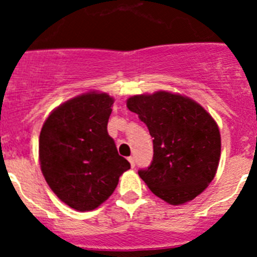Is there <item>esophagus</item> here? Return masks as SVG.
Wrapping results in <instances>:
<instances>
[{"label":"esophagus","mask_w":257,"mask_h":257,"mask_svg":"<svg viewBox=\"0 0 257 257\" xmlns=\"http://www.w3.org/2000/svg\"><path fill=\"white\" fill-rule=\"evenodd\" d=\"M128 162H130V165H131V167H135V158H134V157H128Z\"/></svg>","instance_id":"obj_1"}]
</instances>
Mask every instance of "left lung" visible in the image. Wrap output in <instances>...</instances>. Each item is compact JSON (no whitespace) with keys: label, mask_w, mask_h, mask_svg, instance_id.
<instances>
[{"label":"left lung","mask_w":257,"mask_h":257,"mask_svg":"<svg viewBox=\"0 0 257 257\" xmlns=\"http://www.w3.org/2000/svg\"><path fill=\"white\" fill-rule=\"evenodd\" d=\"M127 108L153 138V161L139 176L170 205L201 194L216 174L221 139L216 122L198 103L183 95L157 91L135 95Z\"/></svg>","instance_id":"8db88e82"}]
</instances>
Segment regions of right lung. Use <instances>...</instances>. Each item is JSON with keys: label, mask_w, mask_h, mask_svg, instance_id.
<instances>
[{"label": "right lung", "mask_w": 257, "mask_h": 257, "mask_svg": "<svg viewBox=\"0 0 257 257\" xmlns=\"http://www.w3.org/2000/svg\"><path fill=\"white\" fill-rule=\"evenodd\" d=\"M113 97L87 92L54 109L40 134V165L45 180L65 205L91 211L112 196L130 169L109 136Z\"/></svg>", "instance_id": "1"}]
</instances>
